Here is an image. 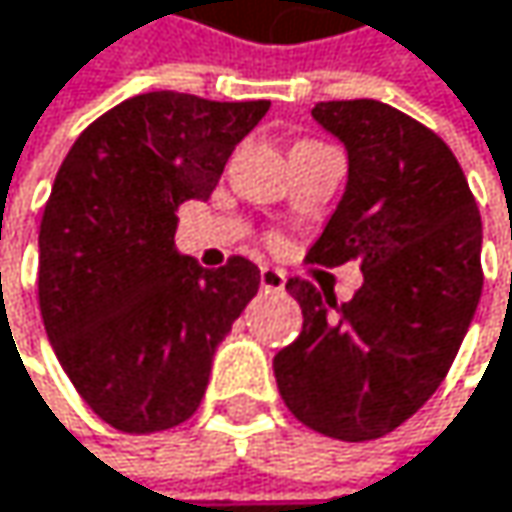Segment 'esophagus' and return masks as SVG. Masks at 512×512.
Here are the masks:
<instances>
[{"mask_svg":"<svg viewBox=\"0 0 512 512\" xmlns=\"http://www.w3.org/2000/svg\"><path fill=\"white\" fill-rule=\"evenodd\" d=\"M261 288L270 291V294H279V291H285V276L279 270H273V267H264L261 270Z\"/></svg>","mask_w":512,"mask_h":512,"instance_id":"1","label":"esophagus"}]
</instances>
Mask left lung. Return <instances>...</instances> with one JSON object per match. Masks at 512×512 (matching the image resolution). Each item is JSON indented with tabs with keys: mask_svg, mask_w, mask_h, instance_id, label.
<instances>
[{
	"mask_svg": "<svg viewBox=\"0 0 512 512\" xmlns=\"http://www.w3.org/2000/svg\"><path fill=\"white\" fill-rule=\"evenodd\" d=\"M312 119L345 146L348 182L309 261L360 258L363 288L336 306L291 282L303 333L273 372L300 423L372 441L417 414L453 366L483 291V224L456 155L417 119L372 98L321 101Z\"/></svg>",
	"mask_w": 512,
	"mask_h": 512,
	"instance_id": "left-lung-1",
	"label": "left lung"
}]
</instances>
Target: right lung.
I'll return each instance as SVG.
<instances>
[{
    "label": "right lung",
    "instance_id": "obj_1",
    "mask_svg": "<svg viewBox=\"0 0 512 512\" xmlns=\"http://www.w3.org/2000/svg\"><path fill=\"white\" fill-rule=\"evenodd\" d=\"M270 101L134 95L95 119L65 155L38 230L47 339L86 405L113 429L185 423L212 357L261 285L230 258L203 270L173 245L176 206L206 200Z\"/></svg>",
    "mask_w": 512,
    "mask_h": 512
}]
</instances>
